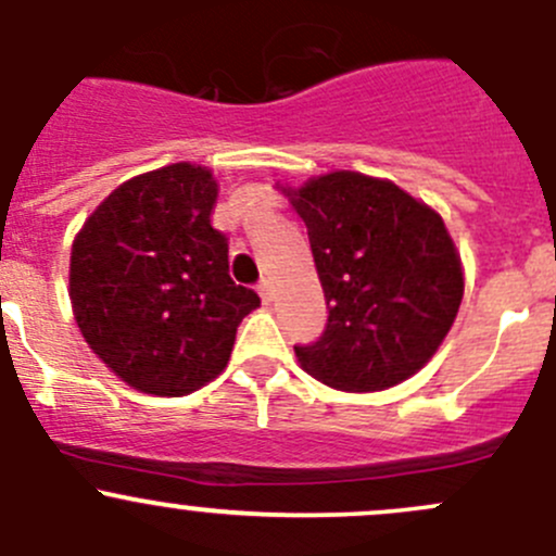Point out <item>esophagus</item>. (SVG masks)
<instances>
[{
  "instance_id": "esophagus-1",
  "label": "esophagus",
  "mask_w": 556,
  "mask_h": 556,
  "mask_svg": "<svg viewBox=\"0 0 556 556\" xmlns=\"http://www.w3.org/2000/svg\"><path fill=\"white\" fill-rule=\"evenodd\" d=\"M257 293H261V299L268 304V301L274 299V282H271V279H261V282H257Z\"/></svg>"
}]
</instances>
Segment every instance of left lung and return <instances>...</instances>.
Here are the masks:
<instances>
[{
	"label": "left lung",
	"instance_id": "1",
	"mask_svg": "<svg viewBox=\"0 0 556 556\" xmlns=\"http://www.w3.org/2000/svg\"><path fill=\"white\" fill-rule=\"evenodd\" d=\"M306 223L328 325L295 346L306 374L346 392L414 377L450 333L463 268L444 220L397 185L357 172L290 193Z\"/></svg>",
	"mask_w": 556,
	"mask_h": 556
}]
</instances>
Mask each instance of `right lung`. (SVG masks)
<instances>
[{
	"mask_svg": "<svg viewBox=\"0 0 556 556\" xmlns=\"http://www.w3.org/2000/svg\"><path fill=\"white\" fill-rule=\"evenodd\" d=\"M210 169L139 174L97 206L72 244L70 299L91 350L131 387L188 395L231 357L239 323L261 306L228 274L212 228Z\"/></svg>",
	"mask_w": 556,
	"mask_h": 556,
	"instance_id": "add662e5",
	"label": "right lung"
}]
</instances>
